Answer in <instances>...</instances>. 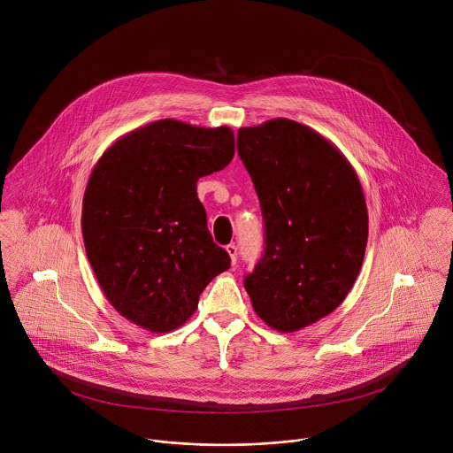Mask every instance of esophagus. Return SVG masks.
I'll list each match as a JSON object with an SVG mask.
<instances>
[{
    "label": "esophagus",
    "mask_w": 453,
    "mask_h": 453,
    "mask_svg": "<svg viewBox=\"0 0 453 453\" xmlns=\"http://www.w3.org/2000/svg\"><path fill=\"white\" fill-rule=\"evenodd\" d=\"M226 253H228V257H230L232 265H235V263H237V246H235V244L226 246Z\"/></svg>",
    "instance_id": "esophagus-1"
}]
</instances>
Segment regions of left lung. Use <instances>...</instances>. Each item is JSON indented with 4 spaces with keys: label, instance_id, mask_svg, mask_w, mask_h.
<instances>
[{
    "label": "left lung",
    "instance_id": "obj_1",
    "mask_svg": "<svg viewBox=\"0 0 453 453\" xmlns=\"http://www.w3.org/2000/svg\"><path fill=\"white\" fill-rule=\"evenodd\" d=\"M237 151L258 194L265 251L244 288L270 327L293 333L349 295L368 242L359 178L319 132L273 119L237 132Z\"/></svg>",
    "mask_w": 453,
    "mask_h": 453
}]
</instances>
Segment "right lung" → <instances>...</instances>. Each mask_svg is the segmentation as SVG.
Returning a JSON list of instances; mask_svg holds the SVG:
<instances>
[{"instance_id": "obj_1", "label": "right lung", "mask_w": 453, "mask_h": 453, "mask_svg": "<svg viewBox=\"0 0 453 453\" xmlns=\"http://www.w3.org/2000/svg\"><path fill=\"white\" fill-rule=\"evenodd\" d=\"M235 153L228 127L164 119L117 139L83 195L87 258L115 311L151 333L187 323L205 286L230 268L214 244L196 181Z\"/></svg>"}]
</instances>
